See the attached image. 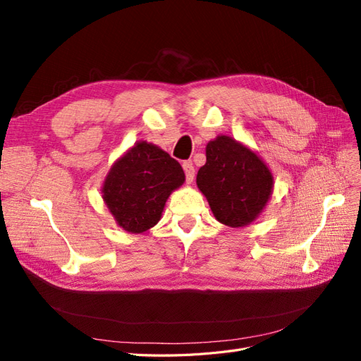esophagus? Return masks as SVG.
Segmentation results:
<instances>
[{
    "label": "esophagus",
    "mask_w": 361,
    "mask_h": 361,
    "mask_svg": "<svg viewBox=\"0 0 361 361\" xmlns=\"http://www.w3.org/2000/svg\"><path fill=\"white\" fill-rule=\"evenodd\" d=\"M182 167H183V171H185V178H187V183H191L194 180V171H195L192 162L191 161H185L182 164Z\"/></svg>",
    "instance_id": "1"
}]
</instances>
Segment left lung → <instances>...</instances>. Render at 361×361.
<instances>
[{"label": "left lung", "mask_w": 361, "mask_h": 361, "mask_svg": "<svg viewBox=\"0 0 361 361\" xmlns=\"http://www.w3.org/2000/svg\"><path fill=\"white\" fill-rule=\"evenodd\" d=\"M195 182L215 220L235 228L256 221L274 190L267 162L228 135H218L206 145V164Z\"/></svg>", "instance_id": "1"}]
</instances>
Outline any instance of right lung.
Segmentation results:
<instances>
[{"label":"right lung","instance_id":"right-lung-1","mask_svg":"<svg viewBox=\"0 0 361 361\" xmlns=\"http://www.w3.org/2000/svg\"><path fill=\"white\" fill-rule=\"evenodd\" d=\"M183 182L176 159L155 145L137 141L108 170L102 199L117 226L128 233H143L161 220L170 194Z\"/></svg>","mask_w":361,"mask_h":361}]
</instances>
